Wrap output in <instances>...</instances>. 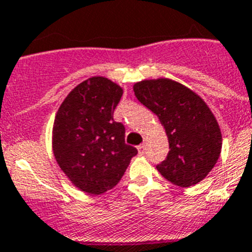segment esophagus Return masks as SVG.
<instances>
[{"mask_svg": "<svg viewBox=\"0 0 252 252\" xmlns=\"http://www.w3.org/2000/svg\"><path fill=\"white\" fill-rule=\"evenodd\" d=\"M137 150H139L140 154L144 153V151H145V144H141V145L137 146Z\"/></svg>", "mask_w": 252, "mask_h": 252, "instance_id": "34e87169", "label": "esophagus"}]
</instances>
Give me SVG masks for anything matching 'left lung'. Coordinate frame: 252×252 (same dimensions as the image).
<instances>
[{
	"instance_id": "obj_1",
	"label": "left lung",
	"mask_w": 252,
	"mask_h": 252,
	"mask_svg": "<svg viewBox=\"0 0 252 252\" xmlns=\"http://www.w3.org/2000/svg\"><path fill=\"white\" fill-rule=\"evenodd\" d=\"M133 92L165 128L170 150L157 165L160 174L178 187L199 183L216 165L222 148L221 130L206 102L164 78L139 82Z\"/></svg>"
}]
</instances>
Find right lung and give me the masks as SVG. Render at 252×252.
Instances as JSON below:
<instances>
[{
  "label": "right lung",
  "mask_w": 252,
  "mask_h": 252,
  "mask_svg": "<svg viewBox=\"0 0 252 252\" xmlns=\"http://www.w3.org/2000/svg\"><path fill=\"white\" fill-rule=\"evenodd\" d=\"M121 97V87L92 77L66 95L55 116V159L69 180L90 194L112 189L137 154L125 142L124 125L113 120Z\"/></svg>",
  "instance_id": "add662e5"
}]
</instances>
